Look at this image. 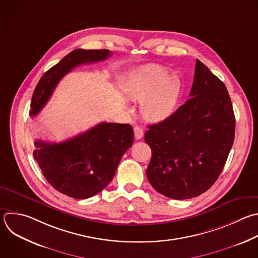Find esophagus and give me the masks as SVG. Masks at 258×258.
<instances>
[{
  "mask_svg": "<svg viewBox=\"0 0 258 258\" xmlns=\"http://www.w3.org/2000/svg\"><path fill=\"white\" fill-rule=\"evenodd\" d=\"M134 131H135V138L137 140H141L144 137V130L141 126H139V125L135 126Z\"/></svg>",
  "mask_w": 258,
  "mask_h": 258,
  "instance_id": "34e87169",
  "label": "esophagus"
}]
</instances>
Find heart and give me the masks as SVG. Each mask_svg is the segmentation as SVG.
Returning a JSON list of instances; mask_svg holds the SVG:
<instances>
[{"label": "heart", "instance_id": "heart-1", "mask_svg": "<svg viewBox=\"0 0 258 258\" xmlns=\"http://www.w3.org/2000/svg\"><path fill=\"white\" fill-rule=\"evenodd\" d=\"M125 94L138 101H144L142 110L145 117L153 122L167 119L175 110L181 82L175 75L157 64H145L133 70L126 77Z\"/></svg>", "mask_w": 258, "mask_h": 258}]
</instances>
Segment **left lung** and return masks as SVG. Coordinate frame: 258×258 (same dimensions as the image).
Here are the masks:
<instances>
[{
  "instance_id": "left-lung-1",
  "label": "left lung",
  "mask_w": 258,
  "mask_h": 258,
  "mask_svg": "<svg viewBox=\"0 0 258 258\" xmlns=\"http://www.w3.org/2000/svg\"><path fill=\"white\" fill-rule=\"evenodd\" d=\"M189 99L167 119L149 125L151 185L173 200L207 191L218 179L235 137V115L225 84L197 59Z\"/></svg>"
}]
</instances>
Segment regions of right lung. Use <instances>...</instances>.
<instances>
[{
    "mask_svg": "<svg viewBox=\"0 0 258 258\" xmlns=\"http://www.w3.org/2000/svg\"><path fill=\"white\" fill-rule=\"evenodd\" d=\"M108 49H75L40 78L33 92L30 116L46 104L64 75L83 63L104 60ZM134 143L131 124L101 122L61 143L34 142L33 156L47 182L77 200L91 198L112 180L121 157Z\"/></svg>",
    "mask_w": 258,
    "mask_h": 258,
    "instance_id": "right-lung-1",
    "label": "right lung"
}]
</instances>
